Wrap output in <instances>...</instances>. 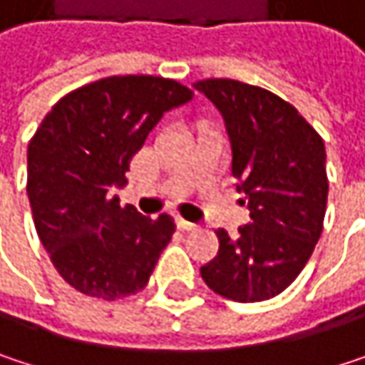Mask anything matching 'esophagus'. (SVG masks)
Instances as JSON below:
<instances>
[{
	"label": "esophagus",
	"mask_w": 365,
	"mask_h": 365,
	"mask_svg": "<svg viewBox=\"0 0 365 365\" xmlns=\"http://www.w3.org/2000/svg\"><path fill=\"white\" fill-rule=\"evenodd\" d=\"M175 224H178V228H180V230H185V232H192V230H196V228H198L196 224L185 222L183 217H178V220H175Z\"/></svg>",
	"instance_id": "34e87169"
}]
</instances>
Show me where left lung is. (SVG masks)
<instances>
[{
  "mask_svg": "<svg viewBox=\"0 0 365 365\" xmlns=\"http://www.w3.org/2000/svg\"><path fill=\"white\" fill-rule=\"evenodd\" d=\"M194 88L224 118L232 175L252 217L237 239L215 230L220 252L200 268L202 281L235 302L274 298L307 266L324 230V139L294 106L259 86L213 78Z\"/></svg>",
  "mask_w": 365,
  "mask_h": 365,
  "instance_id": "obj_1",
  "label": "left lung"
}]
</instances>
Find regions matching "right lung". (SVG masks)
Masks as SVG:
<instances>
[{
	"label": "right lung",
	"instance_id": "right-lung-1",
	"mask_svg": "<svg viewBox=\"0 0 365 365\" xmlns=\"http://www.w3.org/2000/svg\"><path fill=\"white\" fill-rule=\"evenodd\" d=\"M156 76H111L65 95L27 150V196L41 245L78 292L115 300L141 292L175 222L122 207L113 187L165 111L192 99Z\"/></svg>",
	"mask_w": 365,
	"mask_h": 365
}]
</instances>
